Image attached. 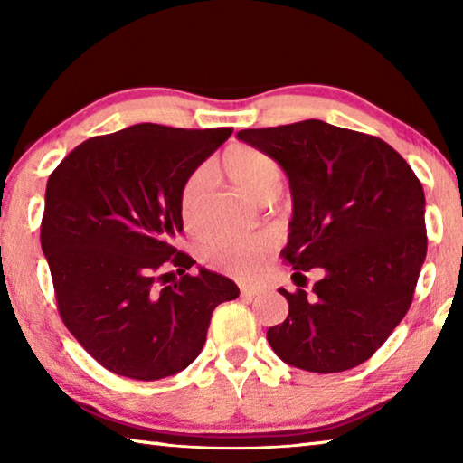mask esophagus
Returning <instances> with one entry per match:
<instances>
[{
  "label": "esophagus",
  "mask_w": 463,
  "mask_h": 463,
  "mask_svg": "<svg viewBox=\"0 0 463 463\" xmlns=\"http://www.w3.org/2000/svg\"><path fill=\"white\" fill-rule=\"evenodd\" d=\"M263 292V288H253V286H242L241 288V296H245V298H255V296H260Z\"/></svg>",
  "instance_id": "obj_1"
}]
</instances>
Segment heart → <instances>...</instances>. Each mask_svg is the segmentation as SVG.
I'll list each match as a JSON object with an SVG mask.
<instances>
[{
	"label": "heart",
	"mask_w": 463,
	"mask_h": 463,
	"mask_svg": "<svg viewBox=\"0 0 463 463\" xmlns=\"http://www.w3.org/2000/svg\"><path fill=\"white\" fill-rule=\"evenodd\" d=\"M224 171L232 184L260 202L278 198L284 187V171L279 163L253 146L239 145L229 148L224 155ZM210 190H213V171L208 165L194 169L185 179L179 194V210L190 229H200L203 224V203ZM271 237L263 232L249 237L213 234L202 241L200 257L208 265L234 278H250L257 273L260 261L271 250Z\"/></svg>",
	"instance_id": "heart-1"
}]
</instances>
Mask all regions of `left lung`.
<instances>
[{
	"instance_id": "left-lung-1",
	"label": "left lung",
	"mask_w": 463,
	"mask_h": 463,
	"mask_svg": "<svg viewBox=\"0 0 463 463\" xmlns=\"http://www.w3.org/2000/svg\"><path fill=\"white\" fill-rule=\"evenodd\" d=\"M237 138L286 171L292 221L281 255L294 276L325 273L310 296L279 288L289 310L268 331L271 349L315 373L364 364L412 302L427 255L420 182L383 140L323 120L249 128Z\"/></svg>"
}]
</instances>
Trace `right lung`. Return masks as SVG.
<instances>
[{"label": "right lung", "mask_w": 463, "mask_h": 463, "mask_svg": "<svg viewBox=\"0 0 463 463\" xmlns=\"http://www.w3.org/2000/svg\"><path fill=\"white\" fill-rule=\"evenodd\" d=\"M231 135L135 124L85 140L51 174L41 245L59 312L106 370L143 382L185 370L214 308L239 296L221 273H185L195 261L174 247L185 179Z\"/></svg>", "instance_id": "1"}]
</instances>
